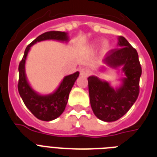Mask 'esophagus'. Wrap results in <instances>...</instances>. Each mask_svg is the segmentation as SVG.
I'll return each mask as SVG.
<instances>
[{
  "label": "esophagus",
  "mask_w": 157,
  "mask_h": 157,
  "mask_svg": "<svg viewBox=\"0 0 157 157\" xmlns=\"http://www.w3.org/2000/svg\"><path fill=\"white\" fill-rule=\"evenodd\" d=\"M80 73L82 76H86H86H90V74L91 73V71L87 67H84V68H81L80 70Z\"/></svg>",
  "instance_id": "obj_1"
}]
</instances>
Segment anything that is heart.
<instances>
[{
	"instance_id": "obj_1",
	"label": "heart",
	"mask_w": 157,
	"mask_h": 157,
	"mask_svg": "<svg viewBox=\"0 0 157 157\" xmlns=\"http://www.w3.org/2000/svg\"><path fill=\"white\" fill-rule=\"evenodd\" d=\"M104 46H105V47H107V46H108V45H107V43H105Z\"/></svg>"
}]
</instances>
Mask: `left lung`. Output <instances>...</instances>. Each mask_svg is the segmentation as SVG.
<instances>
[{"label": "left lung", "instance_id": "8db88e82", "mask_svg": "<svg viewBox=\"0 0 157 157\" xmlns=\"http://www.w3.org/2000/svg\"><path fill=\"white\" fill-rule=\"evenodd\" d=\"M118 49L107 53L103 63L112 68L122 67L124 77L113 88L95 76L88 77L89 94L94 113L103 121H117L126 113L138 98L142 68L137 50L124 36L118 37Z\"/></svg>", "mask_w": 157, "mask_h": 157}]
</instances>
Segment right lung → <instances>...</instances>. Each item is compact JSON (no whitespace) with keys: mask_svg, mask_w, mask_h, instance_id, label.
<instances>
[{"mask_svg":"<svg viewBox=\"0 0 157 157\" xmlns=\"http://www.w3.org/2000/svg\"><path fill=\"white\" fill-rule=\"evenodd\" d=\"M55 40L67 42V33L59 31H50L40 35L27 46L22 61L18 66L19 79L18 90L26 107L37 119L50 121L56 119L63 112L68 100V96L75 81L79 76V71L66 76L63 79L56 90L49 94L42 95L33 90L28 83L25 72V63L31 47L36 42L42 40Z\"/></svg>","mask_w":157,"mask_h":157,"instance_id":"add662e5","label":"right lung"}]
</instances>
